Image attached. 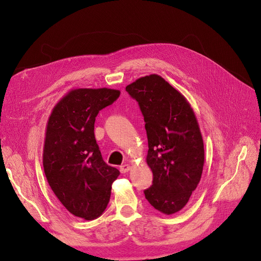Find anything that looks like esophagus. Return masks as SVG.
Listing matches in <instances>:
<instances>
[{"label": "esophagus", "mask_w": 261, "mask_h": 261, "mask_svg": "<svg viewBox=\"0 0 261 261\" xmlns=\"http://www.w3.org/2000/svg\"><path fill=\"white\" fill-rule=\"evenodd\" d=\"M131 170V166L130 165H123L120 167V172L121 173H127Z\"/></svg>", "instance_id": "1"}]
</instances>
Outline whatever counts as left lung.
Wrapping results in <instances>:
<instances>
[{"mask_svg": "<svg viewBox=\"0 0 261 261\" xmlns=\"http://www.w3.org/2000/svg\"><path fill=\"white\" fill-rule=\"evenodd\" d=\"M139 102L148 140L146 162L152 185L145 198L160 213L184 207L200 182L204 145L199 123L187 99L160 75L140 77L125 87Z\"/></svg>", "mask_w": 261, "mask_h": 261, "instance_id": "1", "label": "left lung"}]
</instances>
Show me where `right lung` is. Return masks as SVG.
Returning a JSON list of instances; mask_svg holds the SVG:
<instances>
[{
	"mask_svg": "<svg viewBox=\"0 0 261 261\" xmlns=\"http://www.w3.org/2000/svg\"><path fill=\"white\" fill-rule=\"evenodd\" d=\"M119 95V90L110 88L72 89L47 121L43 149L47 181L61 204L86 220L103 213L119 175L104 162L94 138L95 117Z\"/></svg>",
	"mask_w": 261,
	"mask_h": 261,
	"instance_id": "obj_1",
	"label": "right lung"
}]
</instances>
